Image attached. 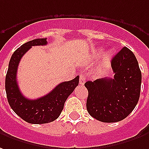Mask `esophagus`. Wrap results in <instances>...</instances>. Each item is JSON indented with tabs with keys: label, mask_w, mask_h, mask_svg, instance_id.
<instances>
[{
	"label": "esophagus",
	"mask_w": 149,
	"mask_h": 149,
	"mask_svg": "<svg viewBox=\"0 0 149 149\" xmlns=\"http://www.w3.org/2000/svg\"><path fill=\"white\" fill-rule=\"evenodd\" d=\"M85 81H86V76L85 74H81L80 75V85H84L85 84Z\"/></svg>",
	"instance_id": "1"
}]
</instances>
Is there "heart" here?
<instances>
[{
	"label": "heart",
	"mask_w": 149,
	"mask_h": 149,
	"mask_svg": "<svg viewBox=\"0 0 149 149\" xmlns=\"http://www.w3.org/2000/svg\"><path fill=\"white\" fill-rule=\"evenodd\" d=\"M111 54H107L106 56H105V61H106V62H108L109 60L111 59Z\"/></svg>",
	"instance_id": "b5f03b06"
}]
</instances>
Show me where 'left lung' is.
<instances>
[{
  "label": "left lung",
  "mask_w": 149,
  "mask_h": 149,
  "mask_svg": "<svg viewBox=\"0 0 149 149\" xmlns=\"http://www.w3.org/2000/svg\"><path fill=\"white\" fill-rule=\"evenodd\" d=\"M113 78L87 81L86 108L89 114L103 123H115L127 117L139 101L141 72L135 55L124 47L111 60Z\"/></svg>",
  "instance_id": "obj_1"
}]
</instances>
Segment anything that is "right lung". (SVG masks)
I'll use <instances>...</instances> for the list:
<instances>
[{"mask_svg": "<svg viewBox=\"0 0 149 149\" xmlns=\"http://www.w3.org/2000/svg\"><path fill=\"white\" fill-rule=\"evenodd\" d=\"M47 38H36L24 43L13 52L6 77V91L10 107L20 118L33 124L47 123L56 120L63 111L64 102L79 83V77L57 85L49 93L31 100L22 95L17 81V71L22 57L32 46H44Z\"/></svg>", "mask_w": 149, "mask_h": 149, "instance_id": "1", "label": "right lung"}]
</instances>
